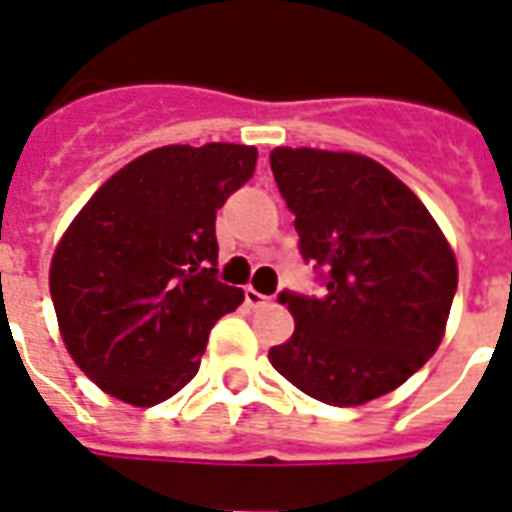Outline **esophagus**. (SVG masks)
I'll use <instances>...</instances> for the list:
<instances>
[{"label": "esophagus", "mask_w": 512, "mask_h": 512, "mask_svg": "<svg viewBox=\"0 0 512 512\" xmlns=\"http://www.w3.org/2000/svg\"><path fill=\"white\" fill-rule=\"evenodd\" d=\"M270 300H272V297L256 292L253 286H248V289H245V302H248L251 308H261V305H267V302H270Z\"/></svg>", "instance_id": "1"}]
</instances>
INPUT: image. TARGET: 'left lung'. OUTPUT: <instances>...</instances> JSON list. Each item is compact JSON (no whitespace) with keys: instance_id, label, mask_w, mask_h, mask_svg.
<instances>
[{"instance_id":"obj_1","label":"left lung","mask_w":512,"mask_h":512,"mask_svg":"<svg viewBox=\"0 0 512 512\" xmlns=\"http://www.w3.org/2000/svg\"><path fill=\"white\" fill-rule=\"evenodd\" d=\"M302 259L327 272L322 297L283 292L292 338L272 368L330 406H360L420 371L445 338L458 286L450 242L393 171L357 152L275 147Z\"/></svg>"}]
</instances>
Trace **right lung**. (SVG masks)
<instances>
[{
    "mask_svg": "<svg viewBox=\"0 0 512 512\" xmlns=\"http://www.w3.org/2000/svg\"><path fill=\"white\" fill-rule=\"evenodd\" d=\"M256 147L169 144L108 177L67 226L48 286L73 363L130 406L199 374L207 335L245 294L215 278V212L256 171Z\"/></svg>",
    "mask_w": 512,
    "mask_h": 512,
    "instance_id": "add662e5",
    "label": "right lung"
}]
</instances>
